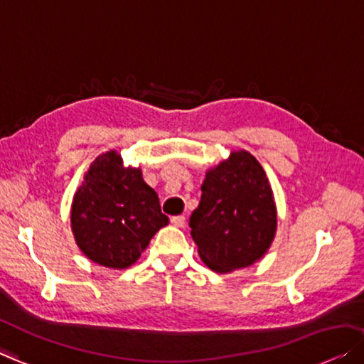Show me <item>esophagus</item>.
<instances>
[{"instance_id":"obj_1","label":"esophagus","mask_w":364,"mask_h":364,"mask_svg":"<svg viewBox=\"0 0 364 364\" xmlns=\"http://www.w3.org/2000/svg\"><path fill=\"white\" fill-rule=\"evenodd\" d=\"M171 223L173 226H177V228H182V226L186 225V217H183V215H177V217L171 218Z\"/></svg>"}]
</instances>
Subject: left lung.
Here are the masks:
<instances>
[{
	"label": "left lung",
	"mask_w": 364,
	"mask_h": 364,
	"mask_svg": "<svg viewBox=\"0 0 364 364\" xmlns=\"http://www.w3.org/2000/svg\"><path fill=\"white\" fill-rule=\"evenodd\" d=\"M188 225L200 259L215 272L250 267L266 255L276 236L277 208L269 178L251 152L231 151L205 172Z\"/></svg>",
	"instance_id": "1"
}]
</instances>
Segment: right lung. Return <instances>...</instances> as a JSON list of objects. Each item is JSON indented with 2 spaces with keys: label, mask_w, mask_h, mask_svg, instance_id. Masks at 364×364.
I'll use <instances>...</instances> for the list:
<instances>
[{
  "label": "right lung",
  "mask_w": 364,
  "mask_h": 364,
  "mask_svg": "<svg viewBox=\"0 0 364 364\" xmlns=\"http://www.w3.org/2000/svg\"><path fill=\"white\" fill-rule=\"evenodd\" d=\"M167 223L141 167L124 166L114 149L92 162L73 193L70 225L75 243L88 259L109 269L133 266Z\"/></svg>",
  "instance_id": "1"
}]
</instances>
